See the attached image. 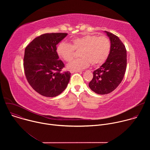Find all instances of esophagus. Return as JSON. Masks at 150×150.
I'll return each mask as SVG.
<instances>
[{
  "label": "esophagus",
  "instance_id": "1",
  "mask_svg": "<svg viewBox=\"0 0 150 150\" xmlns=\"http://www.w3.org/2000/svg\"><path fill=\"white\" fill-rule=\"evenodd\" d=\"M71 73H74V72H82L81 71H75V70H69Z\"/></svg>",
  "mask_w": 150,
  "mask_h": 150
}]
</instances>
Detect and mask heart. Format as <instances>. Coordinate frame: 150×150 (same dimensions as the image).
Returning a JSON list of instances; mask_svg holds the SVG:
<instances>
[{
    "label": "heart",
    "instance_id": "b5f03b06",
    "mask_svg": "<svg viewBox=\"0 0 150 150\" xmlns=\"http://www.w3.org/2000/svg\"><path fill=\"white\" fill-rule=\"evenodd\" d=\"M111 46L110 40L107 36L87 34L72 38L70 44L65 41L59 42L56 47V53L63 60L69 62L75 50L79 49L80 57L73 60L67 65L70 70L79 71L87 68L90 63L96 67L102 65L110 54Z\"/></svg>",
    "mask_w": 150,
    "mask_h": 150
}]
</instances>
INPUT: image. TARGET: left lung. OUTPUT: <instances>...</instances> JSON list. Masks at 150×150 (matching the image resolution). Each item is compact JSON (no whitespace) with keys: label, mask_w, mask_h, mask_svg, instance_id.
<instances>
[{"label":"left lung","mask_w":150,"mask_h":150,"mask_svg":"<svg viewBox=\"0 0 150 150\" xmlns=\"http://www.w3.org/2000/svg\"><path fill=\"white\" fill-rule=\"evenodd\" d=\"M105 33L111 41V50L106 61L93 72L89 83L90 89L98 94H107L114 91L124 77L126 65V49L119 38L108 32Z\"/></svg>","instance_id":"8db88e82"}]
</instances>
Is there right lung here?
Instances as JSON below:
<instances>
[{
	"mask_svg": "<svg viewBox=\"0 0 150 150\" xmlns=\"http://www.w3.org/2000/svg\"><path fill=\"white\" fill-rule=\"evenodd\" d=\"M68 33H46L35 38L25 49L24 69L28 82L40 94L48 97L61 94L71 73L62 72L65 65L56 53V45Z\"/></svg>",
	"mask_w": 150,
	"mask_h": 150,
	"instance_id": "1",
	"label": "right lung"
}]
</instances>
